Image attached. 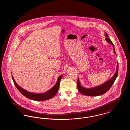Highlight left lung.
I'll list each match as a JSON object with an SVG mask.
<instances>
[{
    "mask_svg": "<svg viewBox=\"0 0 130 130\" xmlns=\"http://www.w3.org/2000/svg\"><path fill=\"white\" fill-rule=\"evenodd\" d=\"M105 40L107 41L108 43L111 44L113 46V52L116 55L115 50V47L114 45L111 42L110 39L109 38L108 34L105 32ZM118 64H117V71L116 73L113 75V76L110 78L109 80L107 81L105 83L100 85L99 86L93 87L90 88H86L85 87L82 86L81 85L80 82L79 80V79L78 78L77 81V88L79 92L81 93L82 94L85 95H88V96H99L103 94L104 93H106L107 91L109 90V89L111 88V86L113 84L114 82L116 80L118 75Z\"/></svg>",
    "mask_w": 130,
    "mask_h": 130,
    "instance_id": "obj_1",
    "label": "left lung"
}]
</instances>
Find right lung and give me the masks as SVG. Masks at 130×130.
<instances>
[{"instance_id":"obj_1","label":"right lung","mask_w":130,"mask_h":130,"mask_svg":"<svg viewBox=\"0 0 130 130\" xmlns=\"http://www.w3.org/2000/svg\"><path fill=\"white\" fill-rule=\"evenodd\" d=\"M62 76L63 75H61L58 77L56 84L50 90L43 93H34L28 92L17 84L12 77V79L17 88L26 98L35 101H44L52 99L57 93L59 88V83L61 79Z\"/></svg>"}]
</instances>
